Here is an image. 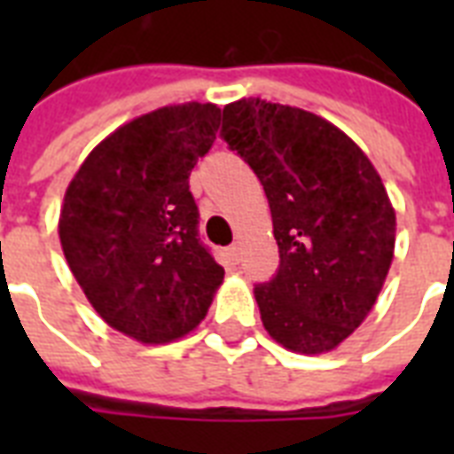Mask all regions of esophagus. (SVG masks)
<instances>
[{"mask_svg": "<svg viewBox=\"0 0 454 454\" xmlns=\"http://www.w3.org/2000/svg\"><path fill=\"white\" fill-rule=\"evenodd\" d=\"M228 259H231V262H233V263H240V259H242V247H240V245H238V242H235V245H231V247H228Z\"/></svg>", "mask_w": 454, "mask_h": 454, "instance_id": "obj_1", "label": "esophagus"}]
</instances>
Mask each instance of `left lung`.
I'll return each instance as SVG.
<instances>
[{"label":"left lung","instance_id":"left-lung-1","mask_svg":"<svg viewBox=\"0 0 454 454\" xmlns=\"http://www.w3.org/2000/svg\"><path fill=\"white\" fill-rule=\"evenodd\" d=\"M221 137L254 169L280 266L256 285L262 323L287 351H334L372 310L394 262L395 209L367 155L332 122L263 98L223 108Z\"/></svg>","mask_w":454,"mask_h":454}]
</instances>
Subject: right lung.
Listing matches in <instances>:
<instances>
[{"label":"right lung","instance_id":"right-lung-1","mask_svg":"<svg viewBox=\"0 0 454 454\" xmlns=\"http://www.w3.org/2000/svg\"><path fill=\"white\" fill-rule=\"evenodd\" d=\"M219 120V106L198 101L145 113L89 153L63 198L59 238L74 280L113 330L141 344L195 330L223 283L188 185Z\"/></svg>","mask_w":454,"mask_h":454}]
</instances>
